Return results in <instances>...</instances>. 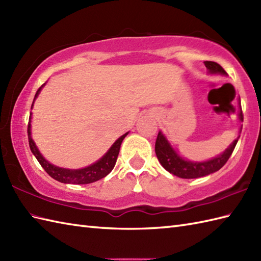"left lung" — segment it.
I'll return each instance as SVG.
<instances>
[{"label":"left lung","instance_id":"1","mask_svg":"<svg viewBox=\"0 0 261 261\" xmlns=\"http://www.w3.org/2000/svg\"><path fill=\"white\" fill-rule=\"evenodd\" d=\"M204 65L205 67L208 69V73L211 74H226L225 70L221 67L218 63L204 62ZM239 108V119L240 121H243L241 105ZM241 130L242 126L240 127V132ZM239 137L231 143L229 148L226 149L223 153H221L220 156L203 163H193L182 159L179 154L176 153L174 149L171 148L169 142L167 141V139H166L162 132H159L157 136L156 145H154V151H156L159 163L162 164L163 167L167 171H169L170 174H173L177 177H180V178H198V177H203L215 173V171H218L219 169L223 167L225 163L229 160L232 152H233Z\"/></svg>","mask_w":261,"mask_h":261}]
</instances>
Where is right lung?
I'll use <instances>...</instances> for the list:
<instances>
[{"label":"right lung","instance_id":"add662e5","mask_svg":"<svg viewBox=\"0 0 261 261\" xmlns=\"http://www.w3.org/2000/svg\"><path fill=\"white\" fill-rule=\"evenodd\" d=\"M42 86L39 87V90L37 91L35 95V98H33V102H35L38 94L40 93ZM33 102L31 105V109L33 107ZM30 121H31V114L29 118V124H28V139H29V146L31 149V152L35 154V157L37 158L39 164L41 165V167L46 170V173L49 176L60 182H65V184H90V182L96 181L98 179L103 178V177H105L108 174H110L111 170L114 168L116 159H118L121 143L123 141L125 136L127 135L126 132L125 135L121 136L119 139L113 143V146L109 149V151L95 164H93L91 166H88V167L82 168V169H66V168H60V167H57V166L51 165L41 156V153L39 152L36 143L33 142L31 138Z\"/></svg>","mask_w":261,"mask_h":261}]
</instances>
